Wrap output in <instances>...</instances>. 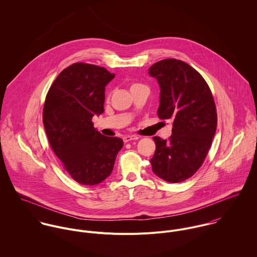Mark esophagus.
I'll use <instances>...</instances> for the list:
<instances>
[{"instance_id": "34e87169", "label": "esophagus", "mask_w": 257, "mask_h": 257, "mask_svg": "<svg viewBox=\"0 0 257 257\" xmlns=\"http://www.w3.org/2000/svg\"><path fill=\"white\" fill-rule=\"evenodd\" d=\"M140 138L138 137V136H124L123 138H122V140H123V142L124 143H128V142H132V141H137V140H139Z\"/></svg>"}]
</instances>
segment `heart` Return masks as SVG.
Returning a JSON list of instances; mask_svg holds the SVG:
<instances>
[{
  "label": "heart",
  "mask_w": 257,
  "mask_h": 257,
  "mask_svg": "<svg viewBox=\"0 0 257 257\" xmlns=\"http://www.w3.org/2000/svg\"><path fill=\"white\" fill-rule=\"evenodd\" d=\"M140 86H142V85H141V84H138V83H135V84H133V85L131 86V90H132V89H134V88L140 87Z\"/></svg>",
  "instance_id": "b5f03b06"
}]
</instances>
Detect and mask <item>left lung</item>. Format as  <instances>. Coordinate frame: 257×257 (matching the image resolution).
<instances>
[{"mask_svg": "<svg viewBox=\"0 0 257 257\" xmlns=\"http://www.w3.org/2000/svg\"><path fill=\"white\" fill-rule=\"evenodd\" d=\"M148 74L160 86L158 117L172 120L168 141L154 137L150 159L159 178L179 183L193 176L203 164L217 130V110L212 92L201 74L177 59L154 63Z\"/></svg>", "mask_w": 257, "mask_h": 257, "instance_id": "obj_1", "label": "left lung"}]
</instances>
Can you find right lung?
Segmentation results:
<instances>
[{
	"mask_svg": "<svg viewBox=\"0 0 257 257\" xmlns=\"http://www.w3.org/2000/svg\"><path fill=\"white\" fill-rule=\"evenodd\" d=\"M106 68L74 63L52 83L43 107V124L50 147L76 182L96 185L108 178L123 146L105 137L92 121L104 112L105 88L114 78Z\"/></svg>",
	"mask_w": 257,
	"mask_h": 257,
	"instance_id": "obj_1",
	"label": "right lung"
}]
</instances>
